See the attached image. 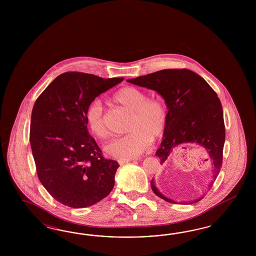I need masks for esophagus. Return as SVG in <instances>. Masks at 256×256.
<instances>
[{"instance_id":"34e87169","label":"esophagus","mask_w":256,"mask_h":256,"mask_svg":"<svg viewBox=\"0 0 256 256\" xmlns=\"http://www.w3.org/2000/svg\"><path fill=\"white\" fill-rule=\"evenodd\" d=\"M132 160H132V158H124V160H119L118 162H119V164H124V163L130 162H132Z\"/></svg>"}]
</instances>
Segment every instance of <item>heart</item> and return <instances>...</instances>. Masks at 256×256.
<instances>
[{
	"instance_id": "1",
	"label": "heart",
	"mask_w": 256,
	"mask_h": 256,
	"mask_svg": "<svg viewBox=\"0 0 256 256\" xmlns=\"http://www.w3.org/2000/svg\"><path fill=\"white\" fill-rule=\"evenodd\" d=\"M121 108L132 114L128 134L112 140L105 146L107 155L119 160L132 158L142 154L152 142V136H162L167 124V112L162 102L149 98L148 94L137 87H124L112 98ZM89 130L100 139L107 138L108 130L103 118V108L100 100L88 106L86 114Z\"/></svg>"
}]
</instances>
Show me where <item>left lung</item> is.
<instances>
[{"instance_id": "8db88e82", "label": "left lung", "mask_w": 256, "mask_h": 256, "mask_svg": "<svg viewBox=\"0 0 256 256\" xmlns=\"http://www.w3.org/2000/svg\"><path fill=\"white\" fill-rule=\"evenodd\" d=\"M126 82L154 90L165 100L168 108L167 124L160 148L156 152L160 164L176 148L188 144L201 146L212 162L213 180L210 184L212 186L222 168L225 140L224 110L216 92L201 76L186 68L160 70ZM151 188L160 198L176 204L158 192L154 179L151 180ZM202 198L201 196L180 204H192Z\"/></svg>"}]
</instances>
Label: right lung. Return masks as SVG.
I'll use <instances>...</instances> for the list:
<instances>
[{
    "instance_id": "right-lung-1",
    "label": "right lung",
    "mask_w": 256,
    "mask_h": 256,
    "mask_svg": "<svg viewBox=\"0 0 256 256\" xmlns=\"http://www.w3.org/2000/svg\"><path fill=\"white\" fill-rule=\"evenodd\" d=\"M123 80L66 72L34 105L30 142L38 176L48 192L64 206H90L114 188L119 164L103 156L88 132L86 114L96 96Z\"/></svg>"
}]
</instances>
